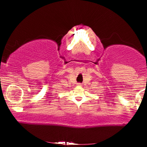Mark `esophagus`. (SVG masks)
Here are the masks:
<instances>
[{"mask_svg":"<svg viewBox=\"0 0 147 147\" xmlns=\"http://www.w3.org/2000/svg\"><path fill=\"white\" fill-rule=\"evenodd\" d=\"M78 86H81V84H78Z\"/></svg>","mask_w":147,"mask_h":147,"instance_id":"esophagus-1","label":"esophagus"}]
</instances>
